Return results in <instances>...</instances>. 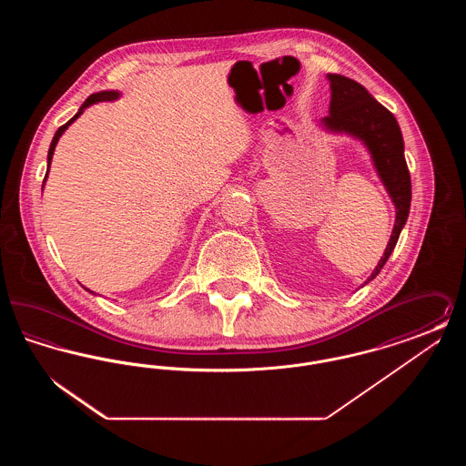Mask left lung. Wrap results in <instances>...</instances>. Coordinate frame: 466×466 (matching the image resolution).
Listing matches in <instances>:
<instances>
[{
  "label": "left lung",
  "mask_w": 466,
  "mask_h": 466,
  "mask_svg": "<svg viewBox=\"0 0 466 466\" xmlns=\"http://www.w3.org/2000/svg\"><path fill=\"white\" fill-rule=\"evenodd\" d=\"M329 80L332 90L330 115H327L321 124L332 133L351 134L365 143L374 160L377 175L397 208V220L390 243L374 272L367 279L369 283L393 253L410 209L412 188L403 156V137L395 115L377 103L363 86L342 75H329Z\"/></svg>",
  "instance_id": "obj_1"
}]
</instances>
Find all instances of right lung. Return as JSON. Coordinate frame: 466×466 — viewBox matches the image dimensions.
I'll return each instance as SVG.
<instances>
[{"label":"right lung","instance_id":"obj_1","mask_svg":"<svg viewBox=\"0 0 466 466\" xmlns=\"http://www.w3.org/2000/svg\"><path fill=\"white\" fill-rule=\"evenodd\" d=\"M118 92L116 90H103V92H97V94H92L89 96L87 99H86V103L80 106V110L78 113L73 116V118H69L65 126H61L59 129H57V133L54 134V139H52V143H50V148H48V157H46V162H48V167H50V162H52V156H54V150H56V145H57V141H59V137L63 136V133L66 131L67 127L84 113V110L90 106V105H94V103H99V101H115V99H118ZM46 175H48V169H46ZM46 175H45V179H46Z\"/></svg>","mask_w":466,"mask_h":466}]
</instances>
